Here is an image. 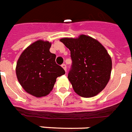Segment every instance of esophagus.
<instances>
[{
  "instance_id": "34e87169",
  "label": "esophagus",
  "mask_w": 132,
  "mask_h": 132,
  "mask_svg": "<svg viewBox=\"0 0 132 132\" xmlns=\"http://www.w3.org/2000/svg\"><path fill=\"white\" fill-rule=\"evenodd\" d=\"M61 67H62V68H63V69H64V71H65L66 72V64H64V63H63V64H62V65H61Z\"/></svg>"
}]
</instances>
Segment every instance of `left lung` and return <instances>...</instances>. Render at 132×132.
Wrapping results in <instances>:
<instances>
[{"instance_id": "obj_1", "label": "left lung", "mask_w": 132, "mask_h": 132, "mask_svg": "<svg viewBox=\"0 0 132 132\" xmlns=\"http://www.w3.org/2000/svg\"><path fill=\"white\" fill-rule=\"evenodd\" d=\"M60 41L71 51L72 67L68 78L77 94L85 98L97 95L110 80L112 60L106 48L86 35L63 38Z\"/></svg>"}]
</instances>
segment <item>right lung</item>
Instances as JSON below:
<instances>
[{"mask_svg":"<svg viewBox=\"0 0 132 132\" xmlns=\"http://www.w3.org/2000/svg\"><path fill=\"white\" fill-rule=\"evenodd\" d=\"M52 43L38 40L22 52L16 66L17 80L27 93L38 98L48 95L57 77L65 71L55 62L56 55L50 52Z\"/></svg>","mask_w":132,"mask_h":132,"instance_id":"right-lung-1","label":"right lung"}]
</instances>
